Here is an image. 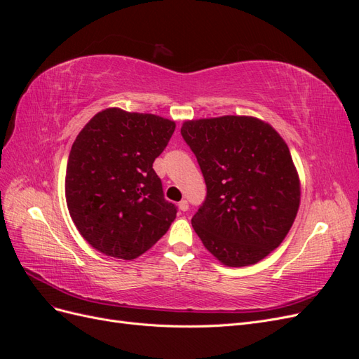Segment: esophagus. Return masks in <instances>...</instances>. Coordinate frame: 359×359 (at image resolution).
I'll list each match as a JSON object with an SVG mask.
<instances>
[{
    "label": "esophagus",
    "instance_id": "1",
    "mask_svg": "<svg viewBox=\"0 0 359 359\" xmlns=\"http://www.w3.org/2000/svg\"><path fill=\"white\" fill-rule=\"evenodd\" d=\"M178 208H180L181 211H187V210H189V202H187V201H181V202L178 203Z\"/></svg>",
    "mask_w": 359,
    "mask_h": 359
}]
</instances>
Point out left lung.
Segmentation results:
<instances>
[{"label":"left lung","mask_w":359,"mask_h":359,"mask_svg":"<svg viewBox=\"0 0 359 359\" xmlns=\"http://www.w3.org/2000/svg\"><path fill=\"white\" fill-rule=\"evenodd\" d=\"M181 135L206 184L194 232L220 264H257L283 243L299 208L287 144L273 126L245 115L187 119Z\"/></svg>","instance_id":"1"}]
</instances>
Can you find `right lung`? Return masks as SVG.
<instances>
[{"label": "right lung", "mask_w": 359, "mask_h": 359, "mask_svg": "<svg viewBox=\"0 0 359 359\" xmlns=\"http://www.w3.org/2000/svg\"><path fill=\"white\" fill-rule=\"evenodd\" d=\"M175 121L119 107L95 114L74 139L66 202L83 240L106 256L132 260L168 232L177 217L153 169Z\"/></svg>", "instance_id": "right-lung-1"}]
</instances>
